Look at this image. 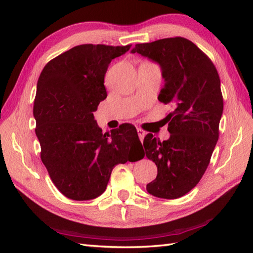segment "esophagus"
Here are the masks:
<instances>
[{
    "instance_id": "obj_1",
    "label": "esophagus",
    "mask_w": 253,
    "mask_h": 253,
    "mask_svg": "<svg viewBox=\"0 0 253 253\" xmlns=\"http://www.w3.org/2000/svg\"><path fill=\"white\" fill-rule=\"evenodd\" d=\"M137 132H138L139 138H140V140H141V142H142L144 136H146V131H144L143 129H141V128H137Z\"/></svg>"
}]
</instances>
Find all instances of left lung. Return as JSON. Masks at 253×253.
<instances>
[{
  "mask_svg": "<svg viewBox=\"0 0 253 253\" xmlns=\"http://www.w3.org/2000/svg\"><path fill=\"white\" fill-rule=\"evenodd\" d=\"M131 53L160 64L165 83L158 99L173 109L165 118L168 140L160 141L152 133L144 137L147 158L158 168L147 190L158 198H180L202 178L218 140L224 104L218 73L206 53L186 38L138 43Z\"/></svg>",
  "mask_w": 253,
  "mask_h": 253,
  "instance_id": "left-lung-1",
  "label": "left lung"
}]
</instances>
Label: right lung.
<instances>
[{"label": "right lung", "instance_id": "1", "mask_svg": "<svg viewBox=\"0 0 253 253\" xmlns=\"http://www.w3.org/2000/svg\"><path fill=\"white\" fill-rule=\"evenodd\" d=\"M82 44L46 64L34 102L41 161L53 184L72 200H91L106 189L113 169L142 144L131 124L103 133L93 112L106 99L110 63L130 49Z\"/></svg>", "mask_w": 253, "mask_h": 253}]
</instances>
